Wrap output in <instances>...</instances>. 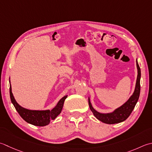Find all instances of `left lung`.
<instances>
[{
  "label": "left lung",
  "mask_w": 152,
  "mask_h": 152,
  "mask_svg": "<svg viewBox=\"0 0 152 152\" xmlns=\"http://www.w3.org/2000/svg\"><path fill=\"white\" fill-rule=\"evenodd\" d=\"M136 66H137L138 69V76L137 79H136L134 91L125 103H124L120 107L116 109L113 112L110 113H100L93 108L90 102V97L88 98V103L91 111L98 120L106 124L119 123L125 121L131 114L139 99L140 92L141 71L137 60H136Z\"/></svg>",
  "instance_id": "8db88e82"
}]
</instances>
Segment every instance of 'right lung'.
Instances as JSON below:
<instances>
[{
    "instance_id": "right-lung-1",
    "label": "right lung",
    "mask_w": 152,
    "mask_h": 152,
    "mask_svg": "<svg viewBox=\"0 0 152 152\" xmlns=\"http://www.w3.org/2000/svg\"><path fill=\"white\" fill-rule=\"evenodd\" d=\"M10 96L11 102L14 106L15 109L18 113L23 120L33 125L38 126H43L49 124L50 121L54 120L61 113L63 107L64 100L68 96H65L60 99L56 105L52 110H29L21 107L15 100L12 92L11 85L10 86Z\"/></svg>"
}]
</instances>
